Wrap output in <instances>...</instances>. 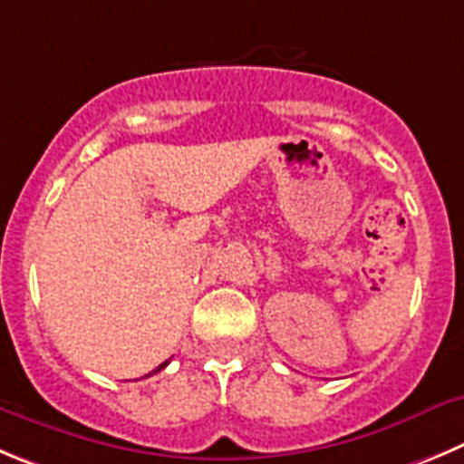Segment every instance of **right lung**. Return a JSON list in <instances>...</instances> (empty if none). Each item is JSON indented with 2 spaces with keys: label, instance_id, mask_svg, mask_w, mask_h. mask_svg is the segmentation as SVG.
Segmentation results:
<instances>
[{
  "label": "right lung",
  "instance_id": "obj_1",
  "mask_svg": "<svg viewBox=\"0 0 464 464\" xmlns=\"http://www.w3.org/2000/svg\"><path fill=\"white\" fill-rule=\"evenodd\" d=\"M167 363H169V362H164V363H160V366H158V369H155V371H153V373H158V371H162V369H164V366H167ZM153 373H149V375H153Z\"/></svg>",
  "mask_w": 464,
  "mask_h": 464
}]
</instances>
